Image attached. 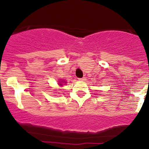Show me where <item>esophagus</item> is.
I'll list each match as a JSON object with an SVG mask.
<instances>
[{"mask_svg": "<svg viewBox=\"0 0 149 149\" xmlns=\"http://www.w3.org/2000/svg\"><path fill=\"white\" fill-rule=\"evenodd\" d=\"M86 80V78H78V80H79V81H85V80Z\"/></svg>", "mask_w": 149, "mask_h": 149, "instance_id": "esophagus-1", "label": "esophagus"}]
</instances>
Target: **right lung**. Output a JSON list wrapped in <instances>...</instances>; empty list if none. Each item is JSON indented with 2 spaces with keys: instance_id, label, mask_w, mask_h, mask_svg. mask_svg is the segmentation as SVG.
Segmentation results:
<instances>
[{
  "instance_id": "right-lung-1",
  "label": "right lung",
  "mask_w": 149,
  "mask_h": 149,
  "mask_svg": "<svg viewBox=\"0 0 149 149\" xmlns=\"http://www.w3.org/2000/svg\"><path fill=\"white\" fill-rule=\"evenodd\" d=\"M61 83H66V82H63V81H61ZM61 83H59V85H60V86H62V84H61Z\"/></svg>"
}]
</instances>
